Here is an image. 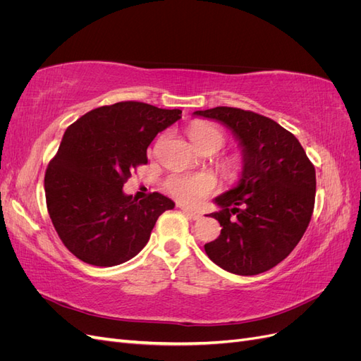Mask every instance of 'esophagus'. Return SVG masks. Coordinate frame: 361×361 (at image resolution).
Segmentation results:
<instances>
[{
    "instance_id": "obj_1",
    "label": "esophagus",
    "mask_w": 361,
    "mask_h": 361,
    "mask_svg": "<svg viewBox=\"0 0 361 361\" xmlns=\"http://www.w3.org/2000/svg\"><path fill=\"white\" fill-rule=\"evenodd\" d=\"M180 209H182V212L185 214V215H187L188 218H191V220H199V218L202 216L200 215V212H195V211H191V209H188V207H180Z\"/></svg>"
}]
</instances>
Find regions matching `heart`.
<instances>
[{"instance_id": "obj_1", "label": "heart", "mask_w": 361, "mask_h": 361, "mask_svg": "<svg viewBox=\"0 0 361 361\" xmlns=\"http://www.w3.org/2000/svg\"><path fill=\"white\" fill-rule=\"evenodd\" d=\"M194 146L202 152H216L226 143V135L221 128L209 122H194L188 129ZM220 169L226 179L235 180L244 169L241 155L231 154L221 158ZM166 188L174 199L185 204H197L215 188L214 176L207 173L194 174H171L166 180Z\"/></svg>"}]
</instances>
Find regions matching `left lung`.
<instances>
[{"instance_id": "1", "label": "left lung", "mask_w": 361, "mask_h": 361, "mask_svg": "<svg viewBox=\"0 0 361 361\" xmlns=\"http://www.w3.org/2000/svg\"><path fill=\"white\" fill-rule=\"evenodd\" d=\"M194 116L231 129L244 159L236 187L214 199L220 211L209 215L223 228L215 241L204 244L206 255L238 276L274 268L297 247L310 223L313 164L295 135L265 116L232 106Z\"/></svg>"}]
</instances>
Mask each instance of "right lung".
I'll use <instances>...</instances> for the list:
<instances>
[{
  "label": "right lung",
  "instance_id": "obj_1",
  "mask_svg": "<svg viewBox=\"0 0 361 361\" xmlns=\"http://www.w3.org/2000/svg\"><path fill=\"white\" fill-rule=\"evenodd\" d=\"M180 117V110L128 101L96 108L66 129L47 169L45 195L52 224L73 256L114 267L145 248L158 216L174 203L159 192L137 202L123 183L147 164L158 133Z\"/></svg>",
  "mask_w": 361,
  "mask_h": 361
}]
</instances>
